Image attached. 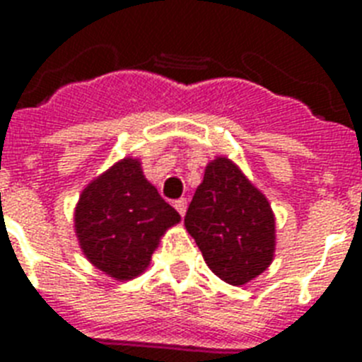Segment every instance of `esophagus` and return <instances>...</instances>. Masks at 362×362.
<instances>
[{
  "mask_svg": "<svg viewBox=\"0 0 362 362\" xmlns=\"http://www.w3.org/2000/svg\"><path fill=\"white\" fill-rule=\"evenodd\" d=\"M175 209L178 210V214H180V216L186 214V209H187L186 199H178V201H175Z\"/></svg>",
  "mask_w": 362,
  "mask_h": 362,
  "instance_id": "obj_1",
  "label": "esophagus"
}]
</instances>
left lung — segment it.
<instances>
[{
  "label": "left lung",
  "instance_id": "left-lung-1",
  "mask_svg": "<svg viewBox=\"0 0 362 362\" xmlns=\"http://www.w3.org/2000/svg\"><path fill=\"white\" fill-rule=\"evenodd\" d=\"M210 270L231 286H244L272 263L274 214L269 201L237 165L218 158L184 218Z\"/></svg>",
  "mask_w": 362,
  "mask_h": 362
}]
</instances>
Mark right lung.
Here are the masks:
<instances>
[{"mask_svg":"<svg viewBox=\"0 0 362 362\" xmlns=\"http://www.w3.org/2000/svg\"><path fill=\"white\" fill-rule=\"evenodd\" d=\"M180 214L144 178L141 163L125 158L82 192L75 210L84 255L105 274L131 280L146 269L159 238Z\"/></svg>","mask_w":362,"mask_h":362,"instance_id":"obj_1","label":"right lung"}]
</instances>
